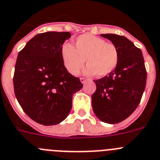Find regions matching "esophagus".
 <instances>
[{
  "instance_id": "esophagus-1",
  "label": "esophagus",
  "mask_w": 160,
  "mask_h": 160,
  "mask_svg": "<svg viewBox=\"0 0 160 160\" xmlns=\"http://www.w3.org/2000/svg\"><path fill=\"white\" fill-rule=\"evenodd\" d=\"M87 79H86V78H84V77H81V78H80V81H81L82 82V83H85V82L86 81H87Z\"/></svg>"
}]
</instances>
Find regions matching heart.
I'll return each instance as SVG.
<instances>
[{
    "mask_svg": "<svg viewBox=\"0 0 160 160\" xmlns=\"http://www.w3.org/2000/svg\"><path fill=\"white\" fill-rule=\"evenodd\" d=\"M60 54L64 67L73 76L79 74L85 60L86 74H96L100 77L112 72L119 61L116 45L91 34L79 36L75 47L70 43H64L60 48Z\"/></svg>",
    "mask_w": 160,
    "mask_h": 160,
    "instance_id": "b5f03b06",
    "label": "heart"
}]
</instances>
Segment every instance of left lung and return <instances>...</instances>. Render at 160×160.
Returning <instances> with one entry per match:
<instances>
[{"mask_svg": "<svg viewBox=\"0 0 160 160\" xmlns=\"http://www.w3.org/2000/svg\"><path fill=\"white\" fill-rule=\"evenodd\" d=\"M116 45L118 64L108 76L95 80L96 90L92 96L95 114L101 121L117 123L136 110L144 92L147 70L140 48L123 36L101 34Z\"/></svg>", "mask_w": 160, "mask_h": 160, "instance_id": "1", "label": "left lung"}]
</instances>
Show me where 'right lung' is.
<instances>
[{"mask_svg":"<svg viewBox=\"0 0 160 160\" xmlns=\"http://www.w3.org/2000/svg\"><path fill=\"white\" fill-rule=\"evenodd\" d=\"M69 32L36 35L19 52L13 75L15 96L32 120L49 126L62 122L72 109V96L83 88L63 63L60 48Z\"/></svg>","mask_w":160,"mask_h":160,"instance_id":"obj_1","label":"right lung"}]
</instances>
